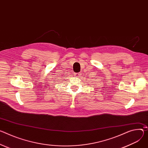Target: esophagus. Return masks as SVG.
<instances>
[{
    "instance_id": "1",
    "label": "esophagus",
    "mask_w": 148,
    "mask_h": 148,
    "mask_svg": "<svg viewBox=\"0 0 148 148\" xmlns=\"http://www.w3.org/2000/svg\"><path fill=\"white\" fill-rule=\"evenodd\" d=\"M74 75L75 77H79L80 76V75H81V73H74Z\"/></svg>"
}]
</instances>
